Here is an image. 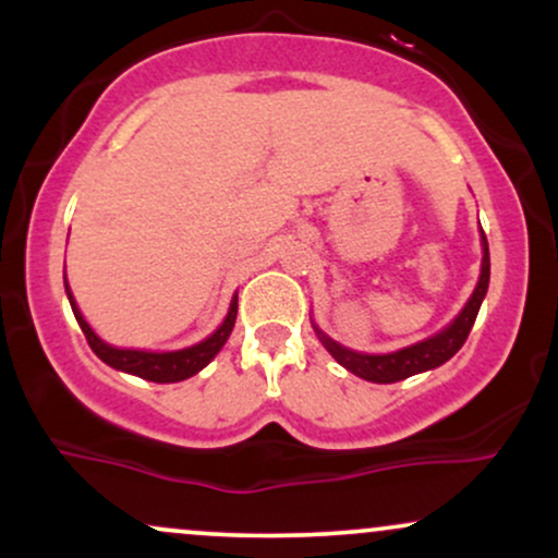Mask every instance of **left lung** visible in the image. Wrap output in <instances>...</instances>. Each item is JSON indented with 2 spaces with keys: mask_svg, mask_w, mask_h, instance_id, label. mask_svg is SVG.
<instances>
[{
  "mask_svg": "<svg viewBox=\"0 0 558 558\" xmlns=\"http://www.w3.org/2000/svg\"><path fill=\"white\" fill-rule=\"evenodd\" d=\"M483 272H480V283L472 293V299L466 301L462 315L453 319L451 325L438 336L427 338V341L409 345V349L393 351V354H356V351L343 349L336 341H330L323 330H317L319 341L325 349L336 356L338 364H343L349 373L364 377L369 383H399L403 377H412L425 369L440 367V364L451 360L459 349H462L466 336H470L472 325H475L480 304H483L485 293H488V280H490V254H488V239L483 233Z\"/></svg>",
  "mask_w": 558,
  "mask_h": 558,
  "instance_id": "obj_1",
  "label": "left lung"
}]
</instances>
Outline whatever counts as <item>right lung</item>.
<instances>
[{"label": "right lung", "instance_id": "1", "mask_svg": "<svg viewBox=\"0 0 558 558\" xmlns=\"http://www.w3.org/2000/svg\"><path fill=\"white\" fill-rule=\"evenodd\" d=\"M65 291H68L70 306H73V315H75V319H78L83 336H86V341H88V345H92L94 354L114 369H123V373L138 375V377H144V380H151V383H178V380H185V377L196 375L198 369L207 367V364L215 360L217 351L226 345L230 330H233V325H235V315H239V299H233L226 323H222L220 328H217L213 336L207 338V341L191 345V349H183V351L151 354V351L114 349V345H107L101 338H96V332L88 328V323L83 319L78 306H75L73 293H70L68 286H65Z\"/></svg>", "mask_w": 558, "mask_h": 558}]
</instances>
